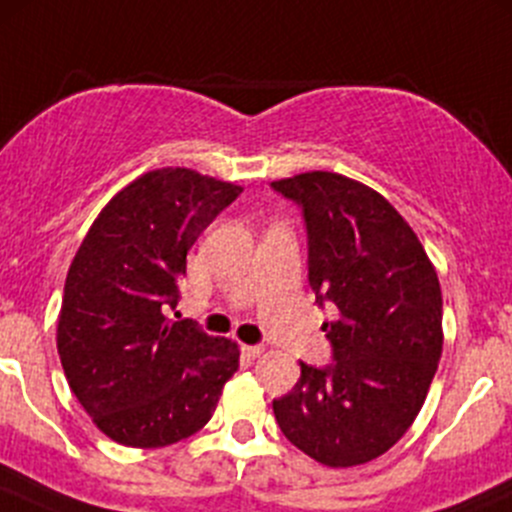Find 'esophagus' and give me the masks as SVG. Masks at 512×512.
<instances>
[{"label": "esophagus", "instance_id": "34e87169", "mask_svg": "<svg viewBox=\"0 0 512 512\" xmlns=\"http://www.w3.org/2000/svg\"><path fill=\"white\" fill-rule=\"evenodd\" d=\"M265 349L257 347V344H242V354L247 356V359H257V356H262Z\"/></svg>", "mask_w": 512, "mask_h": 512}]
</instances>
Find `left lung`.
<instances>
[{"label":"left lung","instance_id":"left-lung-1","mask_svg":"<svg viewBox=\"0 0 512 512\" xmlns=\"http://www.w3.org/2000/svg\"><path fill=\"white\" fill-rule=\"evenodd\" d=\"M302 208L309 287L332 304V364L272 401L289 443L329 468L369 463L414 423L438 369L443 299L416 232L376 190L314 170L275 180Z\"/></svg>","mask_w":512,"mask_h":512}]
</instances>
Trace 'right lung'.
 Masks as SVG:
<instances>
[{
    "label": "right lung",
    "instance_id": "add662e5",
    "mask_svg": "<svg viewBox=\"0 0 512 512\" xmlns=\"http://www.w3.org/2000/svg\"><path fill=\"white\" fill-rule=\"evenodd\" d=\"M242 193L188 168H160L121 190L69 267L56 347L71 391L116 443L160 448L193 436L237 371L235 342L165 312L185 257Z\"/></svg>",
    "mask_w": 512,
    "mask_h": 512
}]
</instances>
